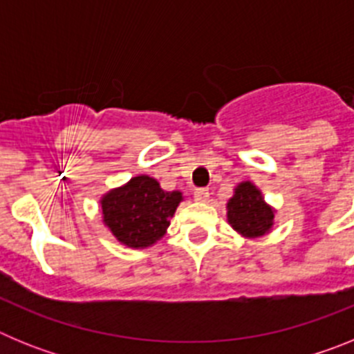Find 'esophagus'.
I'll use <instances>...</instances> for the list:
<instances>
[{
    "label": "esophagus",
    "mask_w": 354,
    "mask_h": 354,
    "mask_svg": "<svg viewBox=\"0 0 354 354\" xmlns=\"http://www.w3.org/2000/svg\"><path fill=\"white\" fill-rule=\"evenodd\" d=\"M193 195H195V200H198V202H207L211 193H209V189H205V187H198V189H195Z\"/></svg>",
    "instance_id": "1"
}]
</instances>
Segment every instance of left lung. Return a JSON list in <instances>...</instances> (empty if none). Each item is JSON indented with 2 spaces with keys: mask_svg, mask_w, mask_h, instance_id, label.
<instances>
[{
  "mask_svg": "<svg viewBox=\"0 0 354 354\" xmlns=\"http://www.w3.org/2000/svg\"><path fill=\"white\" fill-rule=\"evenodd\" d=\"M228 223L245 237H261L273 227L274 211L266 204L262 193L250 180L241 183L227 204Z\"/></svg>",
  "mask_w": 354,
  "mask_h": 354,
  "instance_id": "1",
  "label": "left lung"
}]
</instances>
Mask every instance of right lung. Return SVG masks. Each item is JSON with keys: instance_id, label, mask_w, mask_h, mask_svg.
<instances>
[{"instance_id": "1", "label": "right lung", "mask_w": 354, "mask_h": 354, "mask_svg": "<svg viewBox=\"0 0 354 354\" xmlns=\"http://www.w3.org/2000/svg\"><path fill=\"white\" fill-rule=\"evenodd\" d=\"M180 202V192H165L156 179L138 175L102 196V220L122 245L147 248L165 236Z\"/></svg>"}]
</instances>
